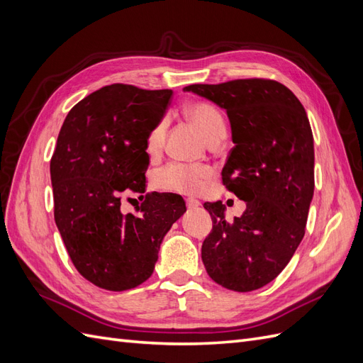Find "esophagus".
Masks as SVG:
<instances>
[{
    "instance_id": "esophagus-1",
    "label": "esophagus",
    "mask_w": 363,
    "mask_h": 363,
    "mask_svg": "<svg viewBox=\"0 0 363 363\" xmlns=\"http://www.w3.org/2000/svg\"><path fill=\"white\" fill-rule=\"evenodd\" d=\"M186 206H188V208H196L200 206V201L195 199H186Z\"/></svg>"
}]
</instances>
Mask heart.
Wrapping results in <instances>:
<instances>
[{
	"label": "heart",
	"instance_id": "heart-1",
	"mask_svg": "<svg viewBox=\"0 0 363 363\" xmlns=\"http://www.w3.org/2000/svg\"><path fill=\"white\" fill-rule=\"evenodd\" d=\"M186 115L200 127L208 142L225 135V119L213 104L206 101L191 103L186 107ZM164 131H167V123L160 121L148 133L145 147L150 155H157L162 150L164 142ZM211 175L212 171L206 164L169 163L156 172L155 182L157 188L163 191L194 195L203 191Z\"/></svg>",
	"mask_w": 363,
	"mask_h": 363
}]
</instances>
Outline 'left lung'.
I'll return each mask as SVG.
<instances>
[{"instance_id": "obj_1", "label": "left lung", "mask_w": 363, "mask_h": 363, "mask_svg": "<svg viewBox=\"0 0 363 363\" xmlns=\"http://www.w3.org/2000/svg\"><path fill=\"white\" fill-rule=\"evenodd\" d=\"M194 92L225 108L235 147L223 183L247 203L233 223L221 201L204 203L212 232L201 259L213 281L250 292L276 279L306 232L315 188L313 135L306 111L286 86L267 79L191 84Z\"/></svg>"}]
</instances>
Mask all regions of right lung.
I'll use <instances>...</instances> for the list:
<instances>
[{"instance_id":"obj_1","label":"right lung","mask_w":363,"mask_h":363,"mask_svg":"<svg viewBox=\"0 0 363 363\" xmlns=\"http://www.w3.org/2000/svg\"><path fill=\"white\" fill-rule=\"evenodd\" d=\"M171 89L111 84L65 118L50 163L54 219L82 276L107 291H127L155 271L160 244L186 212L177 194L150 192L139 216L121 212L124 192H145L147 136L169 104Z\"/></svg>"}]
</instances>
